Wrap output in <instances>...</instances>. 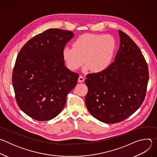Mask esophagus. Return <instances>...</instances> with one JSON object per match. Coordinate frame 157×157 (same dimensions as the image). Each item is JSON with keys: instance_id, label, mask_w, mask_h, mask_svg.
Returning a JSON list of instances; mask_svg holds the SVG:
<instances>
[{"instance_id": "1", "label": "esophagus", "mask_w": 157, "mask_h": 157, "mask_svg": "<svg viewBox=\"0 0 157 157\" xmlns=\"http://www.w3.org/2000/svg\"><path fill=\"white\" fill-rule=\"evenodd\" d=\"M84 78L82 76L80 75L79 77V78H78V82H84Z\"/></svg>"}]
</instances>
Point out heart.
Returning a JSON list of instances; mask_svg holds the SVG:
<instances>
[{"label": "heart", "instance_id": "1", "mask_svg": "<svg viewBox=\"0 0 157 157\" xmlns=\"http://www.w3.org/2000/svg\"><path fill=\"white\" fill-rule=\"evenodd\" d=\"M73 46L65 47L62 52L63 58L70 70H78L84 61V70L100 73L112 63L116 43L110 35L84 34L76 39Z\"/></svg>", "mask_w": 157, "mask_h": 157}]
</instances>
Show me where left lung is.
<instances>
[{"mask_svg":"<svg viewBox=\"0 0 157 157\" xmlns=\"http://www.w3.org/2000/svg\"><path fill=\"white\" fill-rule=\"evenodd\" d=\"M120 47L114 62L100 73L89 74L85 83L88 111L105 124L124 121L140 107L148 81L147 63L138 46L119 30Z\"/></svg>","mask_w":157,"mask_h":157,"instance_id":"left-lung-1","label":"left lung"}]
</instances>
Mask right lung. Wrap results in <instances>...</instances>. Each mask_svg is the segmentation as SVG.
I'll return each instance as SVG.
<instances>
[{"instance_id": "add662e5", "label": "right lung", "mask_w": 157, "mask_h": 157, "mask_svg": "<svg viewBox=\"0 0 157 157\" xmlns=\"http://www.w3.org/2000/svg\"><path fill=\"white\" fill-rule=\"evenodd\" d=\"M74 35L68 30H47L28 41L17 55L12 74L16 101L35 120L46 121L57 116L77 84L79 75L64 66L62 55Z\"/></svg>"}]
</instances>
